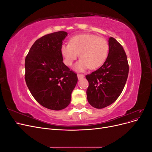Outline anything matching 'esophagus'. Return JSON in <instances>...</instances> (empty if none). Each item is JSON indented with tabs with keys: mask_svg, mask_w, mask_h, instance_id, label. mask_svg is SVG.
<instances>
[{
	"mask_svg": "<svg viewBox=\"0 0 152 152\" xmlns=\"http://www.w3.org/2000/svg\"><path fill=\"white\" fill-rule=\"evenodd\" d=\"M77 77L79 79H82V78L84 77V75L82 74H77Z\"/></svg>",
	"mask_w": 152,
	"mask_h": 152,
	"instance_id": "esophagus-1",
	"label": "esophagus"
}]
</instances>
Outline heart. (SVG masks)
<instances>
[{
  "label": "heart",
  "instance_id": "heart-1",
  "mask_svg": "<svg viewBox=\"0 0 152 152\" xmlns=\"http://www.w3.org/2000/svg\"><path fill=\"white\" fill-rule=\"evenodd\" d=\"M60 50L63 61L68 66H71L79 56L80 59L74 69L82 72L102 66L107 58L109 45L107 40L95 35L81 34L71 38L70 44H62Z\"/></svg>",
  "mask_w": 152,
  "mask_h": 152
}]
</instances>
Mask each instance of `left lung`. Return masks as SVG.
<instances>
[{
  "label": "left lung",
  "mask_w": 152,
  "mask_h": 152,
  "mask_svg": "<svg viewBox=\"0 0 152 152\" xmlns=\"http://www.w3.org/2000/svg\"><path fill=\"white\" fill-rule=\"evenodd\" d=\"M109 51L103 65L86 76L89 82L87 98L94 108L102 109L115 102L126 85L129 73L126 54L114 38L108 39Z\"/></svg>",
  "instance_id": "left-lung-1"
}]
</instances>
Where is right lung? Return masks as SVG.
<instances>
[{"instance_id": "add662e5", "label": "right lung", "mask_w": 152, "mask_h": 152, "mask_svg": "<svg viewBox=\"0 0 152 152\" xmlns=\"http://www.w3.org/2000/svg\"><path fill=\"white\" fill-rule=\"evenodd\" d=\"M64 31L45 35L32 45L25 58V81L40 104L53 110L66 108L77 83V76L63 62Z\"/></svg>"}]
</instances>
